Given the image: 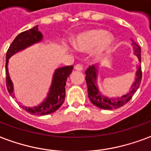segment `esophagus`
I'll return each instance as SVG.
<instances>
[{"mask_svg": "<svg viewBox=\"0 0 151 151\" xmlns=\"http://www.w3.org/2000/svg\"><path fill=\"white\" fill-rule=\"evenodd\" d=\"M74 68H75L76 70H78V71H82L83 69V65H81V64H78V65H76L74 66Z\"/></svg>", "mask_w": 151, "mask_h": 151, "instance_id": "34e87169", "label": "esophagus"}]
</instances>
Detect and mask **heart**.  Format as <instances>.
I'll list each match as a JSON object with an SVG mask.
<instances>
[{
  "label": "heart",
  "instance_id": "heart-1",
  "mask_svg": "<svg viewBox=\"0 0 151 151\" xmlns=\"http://www.w3.org/2000/svg\"><path fill=\"white\" fill-rule=\"evenodd\" d=\"M73 43L76 48L83 51L94 48V54L100 56L111 48L114 38L103 29H91L78 34L73 40Z\"/></svg>",
  "mask_w": 151,
  "mask_h": 151
}]
</instances>
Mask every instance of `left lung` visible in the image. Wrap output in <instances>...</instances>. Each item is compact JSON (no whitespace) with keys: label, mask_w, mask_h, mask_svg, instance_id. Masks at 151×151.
Returning a JSON list of instances; mask_svg holds the SVG:
<instances>
[{"label":"left lung","mask_w":151,"mask_h":151,"mask_svg":"<svg viewBox=\"0 0 151 151\" xmlns=\"http://www.w3.org/2000/svg\"><path fill=\"white\" fill-rule=\"evenodd\" d=\"M135 52L138 58V60L141 62V47L135 44L134 46ZM86 74V83L87 85V92H88V97L90 98L91 102L97 106L99 108L103 109H114L123 106V105L127 104L130 99L132 97L135 92L137 91L138 87L141 84L142 78V68L139 66L138 70L137 71V78L135 80V83L132 86V91L130 92L122 97L114 99V98L105 97L104 96L101 95L97 89V86L96 85V70L94 66H90L85 72Z\"/></svg>","instance_id":"obj_1"}]
</instances>
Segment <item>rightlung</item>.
<instances>
[{"mask_svg": "<svg viewBox=\"0 0 151 151\" xmlns=\"http://www.w3.org/2000/svg\"><path fill=\"white\" fill-rule=\"evenodd\" d=\"M42 38V35L38 31V26H35L34 28L23 32L17 36L6 52V86H7L9 93L12 95L13 97H14L13 94V86L9 78L8 68H7L8 60L11 55H13L14 54L18 52L19 50H23L33 43L40 42ZM73 68V67L72 65H70V66H65L63 68L56 69V71L54 74L53 82H52V85L50 86L48 97L39 106H37L34 108H28L21 105H19L25 111H27L31 114H36V115H46V114H50L56 111L65 101L66 80L72 72Z\"/></svg>", "mask_w": 151, "mask_h": 151, "instance_id": "add662e5", "label": "right lung"}]
</instances>
